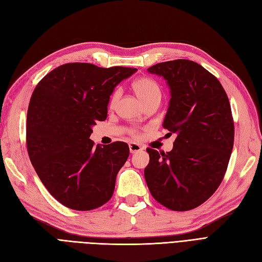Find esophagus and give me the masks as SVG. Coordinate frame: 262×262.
<instances>
[{"mask_svg": "<svg viewBox=\"0 0 262 262\" xmlns=\"http://www.w3.org/2000/svg\"><path fill=\"white\" fill-rule=\"evenodd\" d=\"M129 148H130V152L132 154L133 153H137V152H140V150L143 149V147H142L140 144L134 143V142H131V143L129 144Z\"/></svg>", "mask_w": 262, "mask_h": 262, "instance_id": "34e87169", "label": "esophagus"}]
</instances>
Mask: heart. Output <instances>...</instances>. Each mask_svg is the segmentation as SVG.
<instances>
[{
  "instance_id": "obj_1",
  "label": "heart",
  "mask_w": 262,
  "mask_h": 262,
  "mask_svg": "<svg viewBox=\"0 0 262 262\" xmlns=\"http://www.w3.org/2000/svg\"><path fill=\"white\" fill-rule=\"evenodd\" d=\"M132 89L134 92H136L137 96L141 99V101L143 102L144 105L147 104L148 101H152L155 99H161V97H162V92L160 89V85H158L154 80H152V78H149V77L143 76V77L137 78V80L132 83ZM119 97H120V90L116 89L109 97L108 107L110 109L115 108ZM130 133L134 137L139 136V131L136 129L131 130Z\"/></svg>"
}]
</instances>
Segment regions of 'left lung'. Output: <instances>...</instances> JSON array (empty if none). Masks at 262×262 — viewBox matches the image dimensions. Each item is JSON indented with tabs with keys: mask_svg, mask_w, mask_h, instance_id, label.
<instances>
[{
	"mask_svg": "<svg viewBox=\"0 0 262 262\" xmlns=\"http://www.w3.org/2000/svg\"><path fill=\"white\" fill-rule=\"evenodd\" d=\"M147 71L170 87L163 126L177 138L170 152L146 149V184L165 208L192 210L216 191L225 176L234 145L231 105L217 78L193 61L162 62Z\"/></svg>",
	"mask_w": 262,
	"mask_h": 262,
	"instance_id": "obj_1",
	"label": "left lung"
}]
</instances>
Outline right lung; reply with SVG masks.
<instances>
[{
  "instance_id": "obj_1",
  "label": "right lung",
  "mask_w": 262,
  "mask_h": 262,
  "mask_svg": "<svg viewBox=\"0 0 262 262\" xmlns=\"http://www.w3.org/2000/svg\"><path fill=\"white\" fill-rule=\"evenodd\" d=\"M137 69L66 63L37 84L27 112L30 162L47 190L64 207L91 211L114 194L130 154L124 142L95 145L92 126L107 118L115 87Z\"/></svg>"
}]
</instances>
